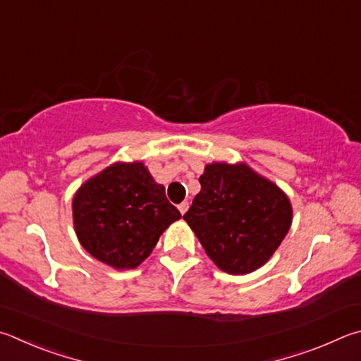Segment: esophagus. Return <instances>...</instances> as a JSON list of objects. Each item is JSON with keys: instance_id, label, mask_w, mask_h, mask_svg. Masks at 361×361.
I'll list each match as a JSON object with an SVG mask.
<instances>
[{"instance_id": "34e87169", "label": "esophagus", "mask_w": 361, "mask_h": 361, "mask_svg": "<svg viewBox=\"0 0 361 361\" xmlns=\"http://www.w3.org/2000/svg\"><path fill=\"white\" fill-rule=\"evenodd\" d=\"M188 208H189V203L188 202H181L180 205H178V209H180L181 214H185L188 212Z\"/></svg>"}]
</instances>
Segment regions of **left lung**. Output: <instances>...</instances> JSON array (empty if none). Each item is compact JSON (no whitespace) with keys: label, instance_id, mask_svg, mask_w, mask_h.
<instances>
[{"label":"left lung","instance_id":"1","mask_svg":"<svg viewBox=\"0 0 361 361\" xmlns=\"http://www.w3.org/2000/svg\"><path fill=\"white\" fill-rule=\"evenodd\" d=\"M200 192L183 216L222 271L257 270L276 251L292 224L287 195L245 164L213 162L199 178Z\"/></svg>","mask_w":361,"mask_h":361}]
</instances>
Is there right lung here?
I'll list each match as a JSON object with an SVG mask.
<instances>
[{
    "mask_svg": "<svg viewBox=\"0 0 361 361\" xmlns=\"http://www.w3.org/2000/svg\"><path fill=\"white\" fill-rule=\"evenodd\" d=\"M74 226L82 246L116 270L135 268L181 214L142 162H116L78 189Z\"/></svg>",
    "mask_w": 361,
    "mask_h": 361,
    "instance_id": "add662e5",
    "label": "right lung"
}]
</instances>
